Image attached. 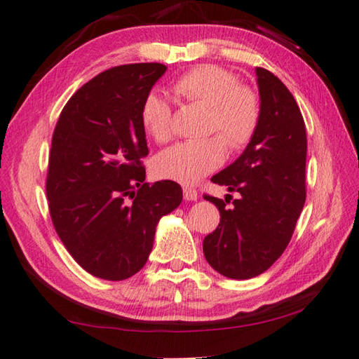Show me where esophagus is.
Here are the masks:
<instances>
[{"instance_id":"esophagus-1","label":"esophagus","mask_w":359,"mask_h":359,"mask_svg":"<svg viewBox=\"0 0 359 359\" xmlns=\"http://www.w3.org/2000/svg\"><path fill=\"white\" fill-rule=\"evenodd\" d=\"M198 191H196V188L193 187H184V198L187 201H196L198 199Z\"/></svg>"}]
</instances>
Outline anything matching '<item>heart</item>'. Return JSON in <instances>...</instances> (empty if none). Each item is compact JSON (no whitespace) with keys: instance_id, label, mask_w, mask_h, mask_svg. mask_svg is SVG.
I'll use <instances>...</instances> for the list:
<instances>
[{"instance_id":"b5f03b06","label":"heart","mask_w":359,"mask_h":359,"mask_svg":"<svg viewBox=\"0 0 359 359\" xmlns=\"http://www.w3.org/2000/svg\"><path fill=\"white\" fill-rule=\"evenodd\" d=\"M172 90L187 101L207 105V132L217 135L174 144L156 158L154 170L163 179L194 184L222 165L226 144L231 151H241L254 140L262 119V102L254 88L238 82L235 73L212 63L188 69L175 79ZM140 119L154 142H170L172 107L157 91L144 97Z\"/></svg>"}]
</instances>
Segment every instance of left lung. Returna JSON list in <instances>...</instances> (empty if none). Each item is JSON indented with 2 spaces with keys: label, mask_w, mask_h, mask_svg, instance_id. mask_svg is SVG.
I'll return each mask as SVG.
<instances>
[{
  "label": "left lung",
  "mask_w": 359,
  "mask_h": 359,
  "mask_svg": "<svg viewBox=\"0 0 359 359\" xmlns=\"http://www.w3.org/2000/svg\"><path fill=\"white\" fill-rule=\"evenodd\" d=\"M262 119L240 158L212 177L238 193L233 207L203 194L219 210L221 221L203 238V255L224 277H257L277 262L296 229L306 198V129L300 109L285 83L257 67Z\"/></svg>",
  "instance_id": "obj_1"
}]
</instances>
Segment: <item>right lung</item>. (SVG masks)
<instances>
[{
    "mask_svg": "<svg viewBox=\"0 0 359 359\" xmlns=\"http://www.w3.org/2000/svg\"><path fill=\"white\" fill-rule=\"evenodd\" d=\"M165 72L156 62L105 69L69 97L55 124L49 215L69 255L95 277L118 282L142 269L160 217L182 202L175 182H144L140 110Z\"/></svg>",
    "mask_w": 359,
    "mask_h": 359,
    "instance_id": "obj_1",
    "label": "right lung"
}]
</instances>
